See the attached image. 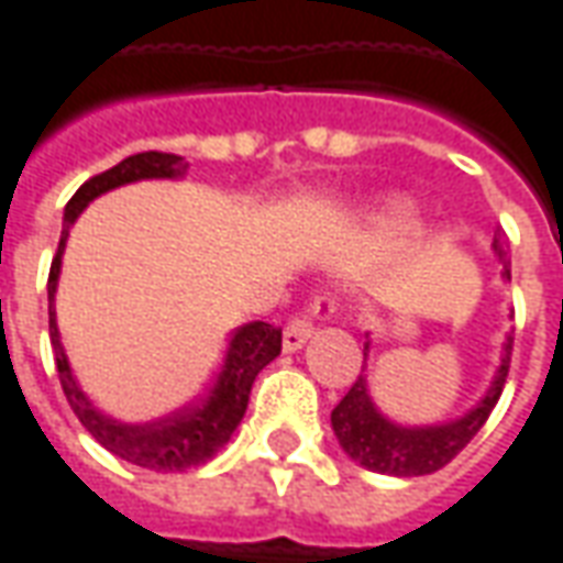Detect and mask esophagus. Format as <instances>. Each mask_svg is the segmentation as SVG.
<instances>
[{
    "mask_svg": "<svg viewBox=\"0 0 563 563\" xmlns=\"http://www.w3.org/2000/svg\"><path fill=\"white\" fill-rule=\"evenodd\" d=\"M330 311H332L330 298H320V301H317V308H313V313H320V317H327ZM311 332H313L311 317H296V320L286 327V332H283V351H289V354L301 351L305 342L311 339Z\"/></svg>",
    "mask_w": 563,
    "mask_h": 563,
    "instance_id": "obj_1",
    "label": "esophagus"
}]
</instances>
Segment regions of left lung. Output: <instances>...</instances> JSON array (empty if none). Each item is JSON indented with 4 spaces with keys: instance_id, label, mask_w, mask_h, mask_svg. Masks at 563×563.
Returning <instances> with one entry per match:
<instances>
[{
    "instance_id": "left-lung-1",
    "label": "left lung",
    "mask_w": 563,
    "mask_h": 563,
    "mask_svg": "<svg viewBox=\"0 0 563 563\" xmlns=\"http://www.w3.org/2000/svg\"><path fill=\"white\" fill-rule=\"evenodd\" d=\"M493 252H496V258L503 265V280L511 283L506 250H503L499 240H493ZM511 342H515V335L506 332V342H503V351H499V366L493 373L487 391L481 394V400L474 407H468L456 419H446V422L404 426V422L391 419L388 412L378 410V404L373 400L369 373H366L373 339L366 332L361 376H357V382L351 385V391L339 400V407L330 416L339 446L357 465H363L366 472L391 474V477H416V474H431L443 468L481 431V426L487 422V416L496 407V400L503 394V385H506L508 363H511Z\"/></svg>"
}]
</instances>
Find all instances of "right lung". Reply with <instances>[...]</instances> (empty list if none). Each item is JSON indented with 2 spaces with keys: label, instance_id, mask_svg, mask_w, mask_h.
<instances>
[{
  "label": "right lung",
  "instance_id": "obj_1",
  "mask_svg": "<svg viewBox=\"0 0 563 563\" xmlns=\"http://www.w3.org/2000/svg\"><path fill=\"white\" fill-rule=\"evenodd\" d=\"M185 175V156L147 151L125 156L113 169L89 178L73 194V200L64 209L60 243H57V255L52 262V274H48V332H52L57 376H60V388L67 394V404L79 416L86 431L104 450H110L113 456L125 459V462H132L137 468H151V472H185V468L202 465V462L216 456L218 450L231 441L236 426L246 416L255 376L280 354L283 345V332L265 323V320H255V323L233 330L221 369H218L216 382L209 385V391L202 394L197 404H190V407L178 412H169L163 419H153V422H122L117 416L101 410L89 394L82 391L79 378L73 373L70 357L60 345L55 311L60 258H64V250H67L70 228L76 224V218L86 212V206L91 200L104 197L117 187L137 185V181H181Z\"/></svg>",
  "mask_w": 563,
  "mask_h": 563
}]
</instances>
